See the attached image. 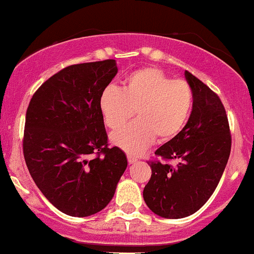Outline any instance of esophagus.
Returning <instances> with one entry per match:
<instances>
[{"mask_svg": "<svg viewBox=\"0 0 254 254\" xmlns=\"http://www.w3.org/2000/svg\"><path fill=\"white\" fill-rule=\"evenodd\" d=\"M136 161H137V158L136 157H132V156H127V162H129V164H132V163H136Z\"/></svg>", "mask_w": 254, "mask_h": 254, "instance_id": "obj_1", "label": "esophagus"}]
</instances>
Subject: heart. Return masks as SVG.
<instances>
[{"instance_id":"heart-1","label":"heart","mask_w":254,"mask_h":254,"mask_svg":"<svg viewBox=\"0 0 254 254\" xmlns=\"http://www.w3.org/2000/svg\"><path fill=\"white\" fill-rule=\"evenodd\" d=\"M193 92L181 79H170L154 66L137 69L123 81L122 90L107 86L100 96V109L107 127L118 129L134 112L137 119L113 132L112 141L127 153L137 154L158 138L175 137L188 123Z\"/></svg>"}]
</instances>
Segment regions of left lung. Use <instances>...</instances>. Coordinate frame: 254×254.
Wrapping results in <instances>:
<instances>
[{"mask_svg": "<svg viewBox=\"0 0 254 254\" xmlns=\"http://www.w3.org/2000/svg\"><path fill=\"white\" fill-rule=\"evenodd\" d=\"M185 76L193 92L191 116L175 137L154 152L165 162H148L152 175L143 189L149 209L168 219L189 217L209 199L231 151L230 127L219 96L190 71Z\"/></svg>", "mask_w": 254, "mask_h": 254, "instance_id": "1", "label": "left lung"}]
</instances>
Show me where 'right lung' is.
Listing matches in <instances>:
<instances>
[{"instance_id":"obj_1","label":"right lung","mask_w":254,"mask_h":254,"mask_svg":"<svg viewBox=\"0 0 254 254\" xmlns=\"http://www.w3.org/2000/svg\"><path fill=\"white\" fill-rule=\"evenodd\" d=\"M118 73L116 61L73 64L44 82L26 109L23 153L44 196L64 214L89 217L113 198L127 165L109 147L101 92Z\"/></svg>"}]
</instances>
